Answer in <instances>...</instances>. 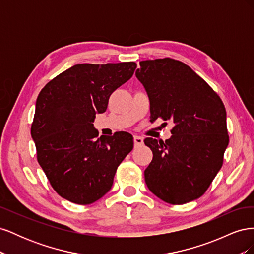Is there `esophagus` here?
<instances>
[{
	"instance_id": "34e87169",
	"label": "esophagus",
	"mask_w": 254,
	"mask_h": 254,
	"mask_svg": "<svg viewBox=\"0 0 254 254\" xmlns=\"http://www.w3.org/2000/svg\"><path fill=\"white\" fill-rule=\"evenodd\" d=\"M133 142H134L135 146H140V145H143L144 140H143V137H141L139 135H134L133 136Z\"/></svg>"
}]
</instances>
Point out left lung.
I'll list each match as a JSON object with an SVG mask.
<instances>
[{"label": "left lung", "instance_id": "1", "mask_svg": "<svg viewBox=\"0 0 254 254\" xmlns=\"http://www.w3.org/2000/svg\"><path fill=\"white\" fill-rule=\"evenodd\" d=\"M135 72L150 102V119L172 120L165 142L146 137L152 160L144 172L152 194L171 204L201 197L224 162L229 144L224 103L186 64L172 58L144 60Z\"/></svg>", "mask_w": 254, "mask_h": 254}]
</instances>
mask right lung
Returning a JSON list of instances; mask_svg holds the SVG:
<instances>
[{
	"mask_svg": "<svg viewBox=\"0 0 254 254\" xmlns=\"http://www.w3.org/2000/svg\"><path fill=\"white\" fill-rule=\"evenodd\" d=\"M135 67V63L76 64L38 95L30 129L37 160L52 188L66 200L86 205L102 198L110 190L118 166L132 150L131 134L98 137L93 122Z\"/></svg>",
	"mask_w": 254,
	"mask_h": 254,
	"instance_id": "obj_1",
	"label": "right lung"
}]
</instances>
